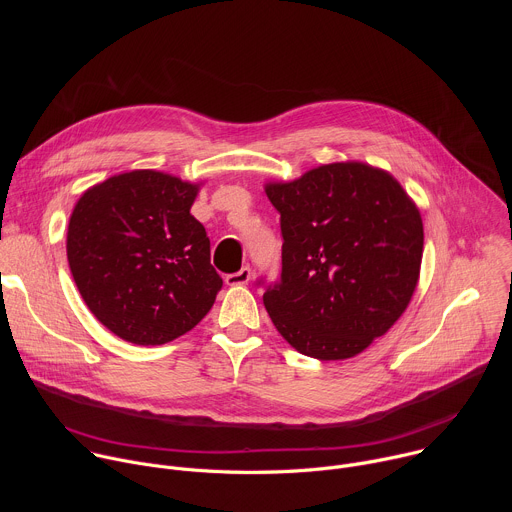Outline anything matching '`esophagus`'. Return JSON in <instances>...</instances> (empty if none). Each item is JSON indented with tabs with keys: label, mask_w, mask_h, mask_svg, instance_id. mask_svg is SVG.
Returning <instances> with one entry per match:
<instances>
[{
	"label": "esophagus",
	"mask_w": 512,
	"mask_h": 512,
	"mask_svg": "<svg viewBox=\"0 0 512 512\" xmlns=\"http://www.w3.org/2000/svg\"><path fill=\"white\" fill-rule=\"evenodd\" d=\"M249 279H251V267L249 265H245L237 273H229L225 277L227 285H245V283H249Z\"/></svg>",
	"instance_id": "esophagus-1"
}]
</instances>
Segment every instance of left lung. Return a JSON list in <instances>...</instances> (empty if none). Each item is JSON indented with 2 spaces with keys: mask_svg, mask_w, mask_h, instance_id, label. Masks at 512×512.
I'll return each instance as SVG.
<instances>
[{
  "mask_svg": "<svg viewBox=\"0 0 512 512\" xmlns=\"http://www.w3.org/2000/svg\"><path fill=\"white\" fill-rule=\"evenodd\" d=\"M281 214V277L263 294L277 332L298 352L344 360L407 310L419 281L423 223L385 170L334 162L267 182Z\"/></svg>",
  "mask_w": 512,
  "mask_h": 512,
  "instance_id": "left-lung-1",
  "label": "left lung"
}]
</instances>
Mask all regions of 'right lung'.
<instances>
[{
  "label": "right lung",
  "mask_w": 512,
  "mask_h": 512,
  "mask_svg": "<svg viewBox=\"0 0 512 512\" xmlns=\"http://www.w3.org/2000/svg\"><path fill=\"white\" fill-rule=\"evenodd\" d=\"M200 184L158 170L115 174L70 214L66 257L93 316L115 336L156 346L192 330L223 279L190 214Z\"/></svg>",
  "instance_id": "add662e5"
}]
</instances>
